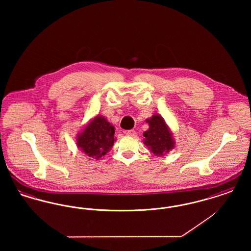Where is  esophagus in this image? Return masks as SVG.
<instances>
[{
  "mask_svg": "<svg viewBox=\"0 0 251 251\" xmlns=\"http://www.w3.org/2000/svg\"><path fill=\"white\" fill-rule=\"evenodd\" d=\"M125 133L128 136H134L135 135V131L134 130H129V131H125Z\"/></svg>",
  "mask_w": 251,
  "mask_h": 251,
  "instance_id": "esophagus-1",
  "label": "esophagus"
}]
</instances>
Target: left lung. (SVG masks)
<instances>
[{"label": "left lung", "mask_w": 251, "mask_h": 251, "mask_svg": "<svg viewBox=\"0 0 251 251\" xmlns=\"http://www.w3.org/2000/svg\"><path fill=\"white\" fill-rule=\"evenodd\" d=\"M146 121L150 128L143 133V142L154 155L164 156L175 148L173 134L162 116L155 114Z\"/></svg>", "instance_id": "1"}]
</instances>
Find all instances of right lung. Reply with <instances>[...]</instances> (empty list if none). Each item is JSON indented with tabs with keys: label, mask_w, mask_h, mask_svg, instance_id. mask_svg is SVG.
I'll list each match as a JSON object with an SVG mask.
<instances>
[{
	"label": "right lung",
	"mask_w": 251,
	"mask_h": 251,
	"mask_svg": "<svg viewBox=\"0 0 251 251\" xmlns=\"http://www.w3.org/2000/svg\"><path fill=\"white\" fill-rule=\"evenodd\" d=\"M115 141L114 126L106 118L98 115L77 134L76 145L89 160H99L110 151Z\"/></svg>",
	"instance_id": "right-lung-1"
}]
</instances>
